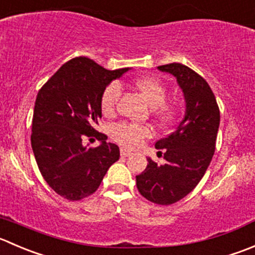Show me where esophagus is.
<instances>
[{
  "label": "esophagus",
  "instance_id": "1",
  "mask_svg": "<svg viewBox=\"0 0 255 255\" xmlns=\"http://www.w3.org/2000/svg\"><path fill=\"white\" fill-rule=\"evenodd\" d=\"M130 154H132V152L129 149H127V148H121V155L122 157H128Z\"/></svg>",
  "mask_w": 255,
  "mask_h": 255
}]
</instances>
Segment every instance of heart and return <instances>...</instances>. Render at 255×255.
Here are the masks:
<instances>
[{"label": "heart", "instance_id": "obj_1", "mask_svg": "<svg viewBox=\"0 0 255 255\" xmlns=\"http://www.w3.org/2000/svg\"><path fill=\"white\" fill-rule=\"evenodd\" d=\"M134 86L144 96L150 107L154 108L155 115L162 122H170L174 118L175 108L165 103L168 90L162 81L152 76H147V77L138 78L134 82ZM121 96H122L121 83L113 82L107 86L101 97V111L103 115L107 117L115 115ZM150 135H152V129L148 126L137 125V123L121 122L111 128V137L113 138V140L128 148L138 147L145 138H149Z\"/></svg>", "mask_w": 255, "mask_h": 255}]
</instances>
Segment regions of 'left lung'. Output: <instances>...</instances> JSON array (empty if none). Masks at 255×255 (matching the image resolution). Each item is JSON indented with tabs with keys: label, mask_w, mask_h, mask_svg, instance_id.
I'll return each mask as SVG.
<instances>
[{
	"label": "left lung",
	"mask_w": 255,
	"mask_h": 255,
	"mask_svg": "<svg viewBox=\"0 0 255 255\" xmlns=\"http://www.w3.org/2000/svg\"><path fill=\"white\" fill-rule=\"evenodd\" d=\"M158 70L177 78L184 95V117L174 132L155 143L165 162L159 164L147 158V168L135 180L145 199L169 206L189 194L203 178L216 150L221 113L207 81L193 70L182 63Z\"/></svg>",
	"instance_id": "8db88e82"
}]
</instances>
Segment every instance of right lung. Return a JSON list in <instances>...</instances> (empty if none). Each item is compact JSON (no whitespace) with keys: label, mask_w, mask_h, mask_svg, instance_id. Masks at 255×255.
I'll list each match as a JSON object with an SVG mask.
<instances>
[{"label":"right lung","mask_w":255,"mask_h":255,"mask_svg":"<svg viewBox=\"0 0 255 255\" xmlns=\"http://www.w3.org/2000/svg\"><path fill=\"white\" fill-rule=\"evenodd\" d=\"M129 68L110 71L87 57L66 62L38 91L32 118L31 144L42 177L68 201H80L98 189L108 168L120 159V148L95 129L102 117L101 97ZM95 135L101 144L83 145Z\"/></svg>","instance_id":"add662e5"}]
</instances>
